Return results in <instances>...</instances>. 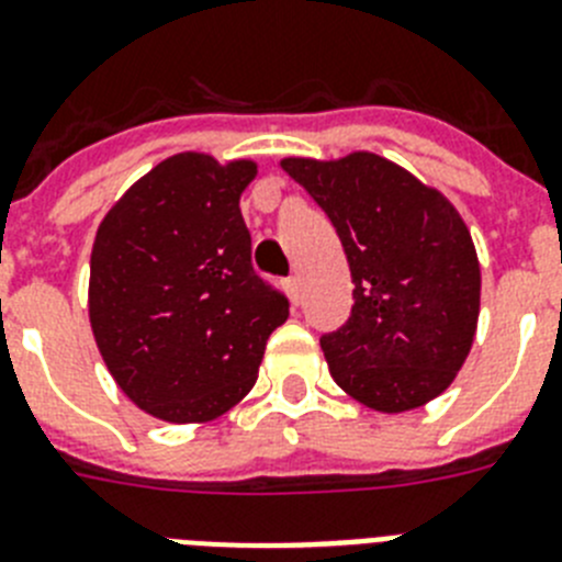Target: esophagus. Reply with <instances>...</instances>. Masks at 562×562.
<instances>
[{
    "instance_id": "esophagus-1",
    "label": "esophagus",
    "mask_w": 562,
    "mask_h": 562,
    "mask_svg": "<svg viewBox=\"0 0 562 562\" xmlns=\"http://www.w3.org/2000/svg\"><path fill=\"white\" fill-rule=\"evenodd\" d=\"M284 290H286V295H290L292 304H297V301H301V281H297L295 276L286 278V281H284Z\"/></svg>"
}]
</instances>
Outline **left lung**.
<instances>
[{
    "mask_svg": "<svg viewBox=\"0 0 562 562\" xmlns=\"http://www.w3.org/2000/svg\"><path fill=\"white\" fill-rule=\"evenodd\" d=\"M281 168L329 216L355 306L321 337L335 382L366 408L414 411L456 380L475 337L481 267L445 193L380 154L286 157Z\"/></svg>",
    "mask_w": 562,
    "mask_h": 562,
    "instance_id": "obj_1",
    "label": "left lung"
}]
</instances>
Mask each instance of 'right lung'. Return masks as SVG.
I'll return each mask as SVG.
<instances>
[{"instance_id": "add662e5", "label": "right lung", "mask_w": 562, "mask_h": 562, "mask_svg": "<svg viewBox=\"0 0 562 562\" xmlns=\"http://www.w3.org/2000/svg\"><path fill=\"white\" fill-rule=\"evenodd\" d=\"M256 162L173 154L103 216L89 324L123 394L173 425L211 422L256 385L290 301L258 278L241 191Z\"/></svg>"}]
</instances>
